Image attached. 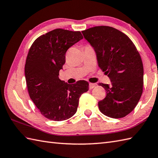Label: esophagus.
<instances>
[{
    "label": "esophagus",
    "mask_w": 158,
    "mask_h": 158,
    "mask_svg": "<svg viewBox=\"0 0 158 158\" xmlns=\"http://www.w3.org/2000/svg\"><path fill=\"white\" fill-rule=\"evenodd\" d=\"M96 84H94V83H89V89H92L93 88H94V87L96 86Z\"/></svg>",
    "instance_id": "obj_1"
}]
</instances>
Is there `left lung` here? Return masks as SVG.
Instances as JSON below:
<instances>
[{"mask_svg":"<svg viewBox=\"0 0 158 158\" xmlns=\"http://www.w3.org/2000/svg\"><path fill=\"white\" fill-rule=\"evenodd\" d=\"M82 33L95 51L99 68L111 80L110 85L98 84L106 90V98L98 103L100 111L112 118L125 117L143 93L141 55L127 35L114 27L95 26Z\"/></svg>","mask_w":158,"mask_h":158,"instance_id":"8db88e82","label":"left lung"}]
</instances>
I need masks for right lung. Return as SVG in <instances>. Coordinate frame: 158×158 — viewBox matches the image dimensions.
<instances>
[{
	"label": "right lung",
	"instance_id": "obj_1",
	"mask_svg": "<svg viewBox=\"0 0 158 158\" xmlns=\"http://www.w3.org/2000/svg\"><path fill=\"white\" fill-rule=\"evenodd\" d=\"M82 38L79 31L55 29L37 38L27 53L25 76L30 97L41 114L51 120L72 117L80 96L89 90L85 80L69 85L59 78L66 51Z\"/></svg>",
	"mask_w": 158,
	"mask_h": 158
}]
</instances>
